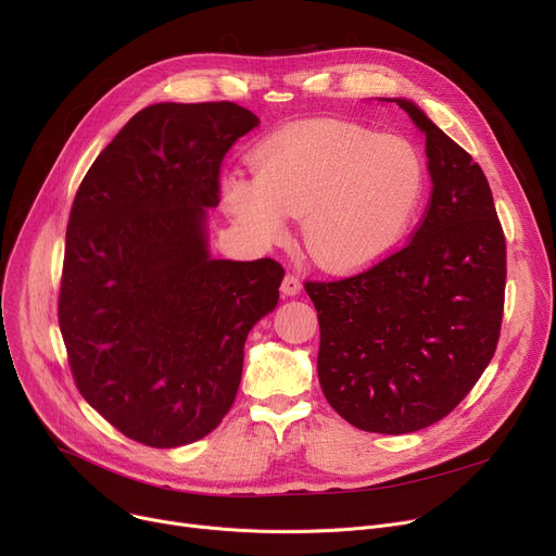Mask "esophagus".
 Listing matches in <instances>:
<instances>
[{
  "label": "esophagus",
  "instance_id": "34e87169",
  "mask_svg": "<svg viewBox=\"0 0 556 556\" xmlns=\"http://www.w3.org/2000/svg\"><path fill=\"white\" fill-rule=\"evenodd\" d=\"M300 290H302V281H300L295 275H286V277H283L281 293H283L286 298H295V295H300Z\"/></svg>",
  "mask_w": 556,
  "mask_h": 556
}]
</instances>
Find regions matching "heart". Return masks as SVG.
Returning a JSON list of instances; mask_svg holds the SVG:
<instances>
[{"label": "heart", "instance_id": "1", "mask_svg": "<svg viewBox=\"0 0 556 556\" xmlns=\"http://www.w3.org/2000/svg\"><path fill=\"white\" fill-rule=\"evenodd\" d=\"M256 175H229L223 204L258 245L283 239L300 216L302 243L329 270H356L392 252L424 193V164L410 141L356 124L313 119L263 139Z\"/></svg>", "mask_w": 556, "mask_h": 556}]
</instances>
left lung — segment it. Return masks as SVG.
Wrapping results in <instances>:
<instances>
[{"label":"left lung","instance_id":"obj_1","mask_svg":"<svg viewBox=\"0 0 556 556\" xmlns=\"http://www.w3.org/2000/svg\"><path fill=\"white\" fill-rule=\"evenodd\" d=\"M426 135L432 195L413 241L340 281H306L319 319V386L367 432L405 434L471 392L501 336L507 254L482 168L407 99Z\"/></svg>","mask_w":556,"mask_h":556}]
</instances>
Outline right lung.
Segmentation results:
<instances>
[{
	"mask_svg": "<svg viewBox=\"0 0 556 556\" xmlns=\"http://www.w3.org/2000/svg\"><path fill=\"white\" fill-rule=\"evenodd\" d=\"M254 126L229 101L149 105L74 198L58 323L83 399L139 444L185 446L223 421L245 338L279 302L277 261L210 252L223 157Z\"/></svg>",
	"mask_w": 556,
	"mask_h": 556,
	"instance_id": "right-lung-1",
	"label": "right lung"
}]
</instances>
